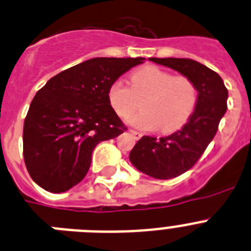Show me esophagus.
Masks as SVG:
<instances>
[{
  "instance_id": "esophagus-1",
  "label": "esophagus",
  "mask_w": 251,
  "mask_h": 251,
  "mask_svg": "<svg viewBox=\"0 0 251 251\" xmlns=\"http://www.w3.org/2000/svg\"><path fill=\"white\" fill-rule=\"evenodd\" d=\"M128 132H129V133L132 134V136H133L134 138H136V140H140L141 137H142V133H140V132H137V130L129 129V130H128Z\"/></svg>"
}]
</instances>
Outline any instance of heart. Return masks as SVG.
<instances>
[{
    "instance_id": "b5f03b06",
    "label": "heart",
    "mask_w": 251,
    "mask_h": 251,
    "mask_svg": "<svg viewBox=\"0 0 251 251\" xmlns=\"http://www.w3.org/2000/svg\"><path fill=\"white\" fill-rule=\"evenodd\" d=\"M130 85L123 80L111 82L108 90V99L111 108L119 117L128 118L136 111L140 100L142 110L130 118L136 127L152 130L160 126L162 133H173L183 128L198 100L196 85L187 77L174 75L155 66H146L133 71Z\"/></svg>"
}]
</instances>
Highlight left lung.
Here are the masks:
<instances>
[{"mask_svg": "<svg viewBox=\"0 0 251 251\" xmlns=\"http://www.w3.org/2000/svg\"><path fill=\"white\" fill-rule=\"evenodd\" d=\"M150 61L187 77L198 91L196 109L181 129L161 138L143 136L129 153L137 170L165 180L188 171L203 155L227 110L228 91L220 75L197 61L153 57Z\"/></svg>", "mask_w": 251, "mask_h": 251, "instance_id": "8db88e82", "label": "left lung"}]
</instances>
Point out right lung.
Listing matches in <instances>:
<instances>
[{"label":"right lung","mask_w":251,"mask_h":251,"mask_svg":"<svg viewBox=\"0 0 251 251\" xmlns=\"http://www.w3.org/2000/svg\"><path fill=\"white\" fill-rule=\"evenodd\" d=\"M146 58L96 57L55 75L35 94L24 122V160L50 193L82 180L98 143L123 133L108 99L111 82Z\"/></svg>","instance_id":"add662e5"}]
</instances>
